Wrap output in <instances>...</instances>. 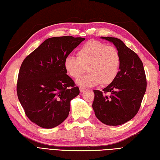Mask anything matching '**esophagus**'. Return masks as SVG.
<instances>
[{
	"label": "esophagus",
	"mask_w": 160,
	"mask_h": 160,
	"mask_svg": "<svg viewBox=\"0 0 160 160\" xmlns=\"http://www.w3.org/2000/svg\"><path fill=\"white\" fill-rule=\"evenodd\" d=\"M86 90V89L84 87H80V93H83L84 91Z\"/></svg>",
	"instance_id": "obj_1"
}]
</instances>
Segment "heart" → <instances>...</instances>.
Wrapping results in <instances>:
<instances>
[{"mask_svg":"<svg viewBox=\"0 0 160 160\" xmlns=\"http://www.w3.org/2000/svg\"><path fill=\"white\" fill-rule=\"evenodd\" d=\"M64 67L67 73L74 78H79L87 67L89 73L77 80L78 85L93 87L101 82L107 85L118 76L120 56L115 47L97 40H89L78 50L77 56L65 58Z\"/></svg>","mask_w":160,"mask_h":160,"instance_id":"b5f03b06","label":"heart"}]
</instances>
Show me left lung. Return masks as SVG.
<instances>
[{
  "mask_svg": "<svg viewBox=\"0 0 160 160\" xmlns=\"http://www.w3.org/2000/svg\"><path fill=\"white\" fill-rule=\"evenodd\" d=\"M112 42L120 56V71L116 78L102 89L93 90V109L96 118L109 126L123 124L137 114L147 89V80L142 60L121 40L101 37Z\"/></svg>",
  "mask_w": 160,
  "mask_h": 160,
  "instance_id": "1",
  "label": "left lung"
}]
</instances>
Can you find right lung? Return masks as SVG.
Returning <instances> with one entry per match:
<instances>
[{
	"instance_id": "add662e5",
	"label": "right lung",
	"mask_w": 160,
	"mask_h": 160,
	"mask_svg": "<svg viewBox=\"0 0 160 160\" xmlns=\"http://www.w3.org/2000/svg\"><path fill=\"white\" fill-rule=\"evenodd\" d=\"M84 40L70 36L49 38L23 60L17 94L27 116L39 127L54 128L69 115L71 100L80 90L67 75L64 60Z\"/></svg>"
}]
</instances>
